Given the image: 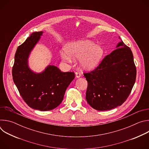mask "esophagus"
<instances>
[{"label": "esophagus", "instance_id": "esophagus-1", "mask_svg": "<svg viewBox=\"0 0 149 149\" xmlns=\"http://www.w3.org/2000/svg\"><path fill=\"white\" fill-rule=\"evenodd\" d=\"M81 76V72H80L78 71V72H75V77H76L77 78H80Z\"/></svg>", "mask_w": 149, "mask_h": 149}]
</instances>
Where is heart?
Masks as SVG:
<instances>
[{
	"instance_id": "obj_1",
	"label": "heart",
	"mask_w": 149,
	"mask_h": 149,
	"mask_svg": "<svg viewBox=\"0 0 149 149\" xmlns=\"http://www.w3.org/2000/svg\"><path fill=\"white\" fill-rule=\"evenodd\" d=\"M103 50L98 45L88 39H81L68 43L65 51L61 53L62 59L71 62L72 58H79V65L84 70H92L95 68L101 59Z\"/></svg>"
}]
</instances>
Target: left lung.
<instances>
[{"mask_svg":"<svg viewBox=\"0 0 149 149\" xmlns=\"http://www.w3.org/2000/svg\"><path fill=\"white\" fill-rule=\"evenodd\" d=\"M84 75L88 82L86 100L92 108L106 111L122 105L130 95L136 78L130 48L121 40L95 70Z\"/></svg>","mask_w":149,"mask_h":149,"instance_id":"obj_1","label":"left lung"}]
</instances>
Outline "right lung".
<instances>
[{
    "label": "right lung",
    "mask_w": 149,
    "mask_h": 149,
    "mask_svg": "<svg viewBox=\"0 0 149 149\" xmlns=\"http://www.w3.org/2000/svg\"><path fill=\"white\" fill-rule=\"evenodd\" d=\"M43 32H35L18 47L12 68L15 84L24 100L33 109L41 111L57 107L65 92L75 78L74 72H62L54 65L36 72L29 66V58Z\"/></svg>",
    "instance_id": "add662e5"
}]
</instances>
